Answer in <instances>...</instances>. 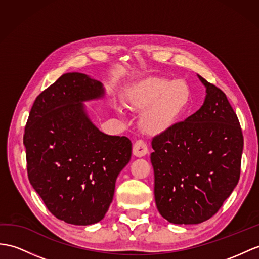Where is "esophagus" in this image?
I'll return each mask as SVG.
<instances>
[{
    "instance_id": "1",
    "label": "esophagus",
    "mask_w": 259,
    "mask_h": 259,
    "mask_svg": "<svg viewBox=\"0 0 259 259\" xmlns=\"http://www.w3.org/2000/svg\"><path fill=\"white\" fill-rule=\"evenodd\" d=\"M147 153L148 148L146 143L142 140L136 141L133 146V155L136 157H144L145 155H147Z\"/></svg>"
}]
</instances>
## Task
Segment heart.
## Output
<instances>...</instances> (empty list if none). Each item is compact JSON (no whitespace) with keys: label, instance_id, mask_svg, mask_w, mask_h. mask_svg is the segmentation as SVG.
Returning a JSON list of instances; mask_svg holds the SVG:
<instances>
[{"label":"heart","instance_id":"obj_1","mask_svg":"<svg viewBox=\"0 0 259 259\" xmlns=\"http://www.w3.org/2000/svg\"><path fill=\"white\" fill-rule=\"evenodd\" d=\"M125 100L131 108L144 110L142 128L150 135L165 133L184 117L192 101L191 88L184 80L149 77L130 87ZM118 114L123 110L114 104Z\"/></svg>","mask_w":259,"mask_h":259}]
</instances>
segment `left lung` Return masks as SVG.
Wrapping results in <instances>:
<instances>
[{
    "mask_svg": "<svg viewBox=\"0 0 259 259\" xmlns=\"http://www.w3.org/2000/svg\"><path fill=\"white\" fill-rule=\"evenodd\" d=\"M205 87L202 106L153 138L150 161L155 201L174 224H199L215 214L237 186L243 134L225 93L197 74Z\"/></svg>",
    "mask_w": 259,
    "mask_h": 259,
    "instance_id": "left-lung-1",
    "label": "left lung"
}]
</instances>
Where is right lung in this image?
Returning a JSON list of instances; mask_svg holds the SVG:
<instances>
[{"instance_id": "right-lung-1", "label": "right lung", "mask_w": 259, "mask_h": 259, "mask_svg": "<svg viewBox=\"0 0 259 259\" xmlns=\"http://www.w3.org/2000/svg\"><path fill=\"white\" fill-rule=\"evenodd\" d=\"M104 97L101 82L65 73L36 98L25 127L30 185L69 224L91 225L104 218L117 176L131 160L128 138L103 133L88 114L85 102Z\"/></svg>"}]
</instances>
